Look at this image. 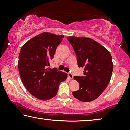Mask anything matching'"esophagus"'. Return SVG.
<instances>
[{
  "label": "esophagus",
  "mask_w": 130,
  "mask_h": 130,
  "mask_svg": "<svg viewBox=\"0 0 130 130\" xmlns=\"http://www.w3.org/2000/svg\"><path fill=\"white\" fill-rule=\"evenodd\" d=\"M68 75L69 76V78L70 79H73V75L72 73H71V72L70 73H69L68 74Z\"/></svg>",
  "instance_id": "1"
}]
</instances>
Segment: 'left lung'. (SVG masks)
Returning <instances> with one entry per match:
<instances>
[{
  "label": "left lung",
  "instance_id": "1",
  "mask_svg": "<svg viewBox=\"0 0 130 130\" xmlns=\"http://www.w3.org/2000/svg\"><path fill=\"white\" fill-rule=\"evenodd\" d=\"M67 38L75 51L79 68L84 69V76L74 77L80 87L73 92V95L82 102L92 101L101 95L111 79L113 69L111 55L90 38L69 36Z\"/></svg>",
  "mask_w": 130,
  "mask_h": 130
}]
</instances>
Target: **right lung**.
<instances>
[{
	"label": "right lung",
	"mask_w": 130,
	"mask_h": 130,
	"mask_svg": "<svg viewBox=\"0 0 130 130\" xmlns=\"http://www.w3.org/2000/svg\"><path fill=\"white\" fill-rule=\"evenodd\" d=\"M63 36L44 32L36 36L22 47L18 56L21 79L32 95L46 101L56 95L67 74L48 67Z\"/></svg>",
	"instance_id": "obj_1"
}]
</instances>
